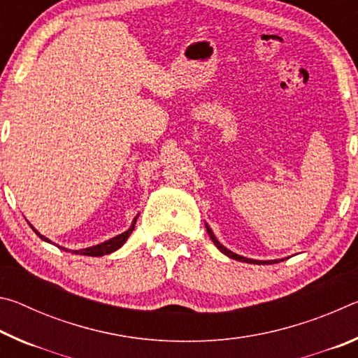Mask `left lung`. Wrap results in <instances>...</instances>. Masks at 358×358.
I'll return each instance as SVG.
<instances>
[{"label": "left lung", "mask_w": 358, "mask_h": 358, "mask_svg": "<svg viewBox=\"0 0 358 358\" xmlns=\"http://www.w3.org/2000/svg\"><path fill=\"white\" fill-rule=\"evenodd\" d=\"M207 232H208V235H210V238H211V241H213V243L216 245V248L217 250H220L222 254H226L227 257H230V259H235V260H240V262H246V264H257V265H268V264H278V262H281L282 259H276V260H254V259H248V257H243V256H238V254H235V252H232L230 250H227L226 246H222L220 241H217V238L215 237V234L211 232V229L207 226Z\"/></svg>", "instance_id": "obj_1"}]
</instances>
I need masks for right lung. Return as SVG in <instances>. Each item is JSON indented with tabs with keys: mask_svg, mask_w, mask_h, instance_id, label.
I'll return each mask as SVG.
<instances>
[{
	"mask_svg": "<svg viewBox=\"0 0 358 358\" xmlns=\"http://www.w3.org/2000/svg\"><path fill=\"white\" fill-rule=\"evenodd\" d=\"M136 221H137V216L134 217V221H132V226H131L128 230H126V232L120 234V235H117V237H113V238H110V240L104 241V243H99V245L92 246V248H85V250L72 251V252L80 254V256H92V257H98V256H106V254H110V252H113V251H117L118 248H121V246L124 245V241L128 240V237H129V235L132 234V230H134V226H136ZM31 229L34 230L36 234L39 235V238H41V240H44V241H48V243H52L50 240L45 238L44 235H41V234L38 232V230H36L33 226H31ZM66 251H68V250H66Z\"/></svg>",
	"mask_w": 358,
	"mask_h": 358,
	"instance_id": "obj_1",
	"label": "right lung"
}]
</instances>
